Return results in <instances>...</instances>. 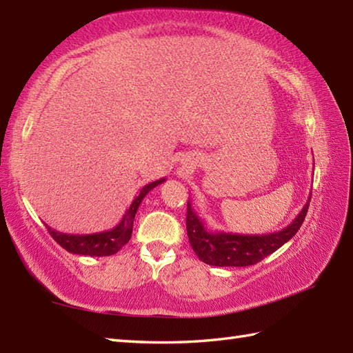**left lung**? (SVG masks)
<instances>
[{
	"mask_svg": "<svg viewBox=\"0 0 353 353\" xmlns=\"http://www.w3.org/2000/svg\"><path fill=\"white\" fill-rule=\"evenodd\" d=\"M310 200L302 211L282 230L267 235H239L226 234V232H209L203 220L194 211L188 200L186 212V232L190 244L200 261L215 267H247L258 264L268 254L276 252L279 247L297 234L308 212Z\"/></svg>",
	"mask_w": 353,
	"mask_h": 353,
	"instance_id": "1",
	"label": "left lung"
}]
</instances>
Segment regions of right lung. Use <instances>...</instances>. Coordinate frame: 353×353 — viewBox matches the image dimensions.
Instances as JSON below:
<instances>
[{
    "instance_id": "right-lung-1",
    "label": "right lung",
    "mask_w": 353,
    "mask_h": 353,
    "mask_svg": "<svg viewBox=\"0 0 353 353\" xmlns=\"http://www.w3.org/2000/svg\"><path fill=\"white\" fill-rule=\"evenodd\" d=\"M162 182H165V179H159V181H154L145 185L132 201V205L125 211L123 220L110 230H103L97 232V234L88 235H76L63 234V232L54 230L51 229L48 224H45V226H47L52 239H54L59 245L63 247L66 252L74 254H88V256H109V254H115L123 245L129 243L133 230V220L141 201L144 200V197L154 188V186L161 185Z\"/></svg>"
}]
</instances>
